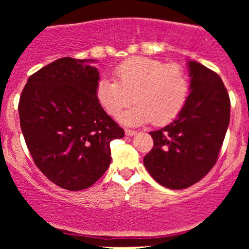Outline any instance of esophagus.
<instances>
[{
	"label": "esophagus",
	"instance_id": "esophagus-1",
	"mask_svg": "<svg viewBox=\"0 0 249 249\" xmlns=\"http://www.w3.org/2000/svg\"><path fill=\"white\" fill-rule=\"evenodd\" d=\"M125 134H126V136H128V137H133V136H136V134H137V131L125 128Z\"/></svg>",
	"mask_w": 249,
	"mask_h": 249
}]
</instances>
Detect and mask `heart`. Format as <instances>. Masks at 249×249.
I'll use <instances>...</instances> for the list:
<instances>
[{
  "label": "heart",
  "mask_w": 249,
  "mask_h": 249,
  "mask_svg": "<svg viewBox=\"0 0 249 249\" xmlns=\"http://www.w3.org/2000/svg\"><path fill=\"white\" fill-rule=\"evenodd\" d=\"M113 75L116 81L103 78L97 83L96 98L112 117L118 116L133 99L136 105L119 117L124 124L151 122L160 126L172 122L186 104L190 81L176 63L165 64L151 57L134 56L117 65Z\"/></svg>",
  "instance_id": "obj_1"
}]
</instances>
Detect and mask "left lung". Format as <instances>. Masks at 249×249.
Listing matches in <instances>:
<instances>
[{"label":"left lung","mask_w":249,"mask_h":249,"mask_svg":"<svg viewBox=\"0 0 249 249\" xmlns=\"http://www.w3.org/2000/svg\"><path fill=\"white\" fill-rule=\"evenodd\" d=\"M191 93L171 124L150 132L152 150L144 157L147 172L171 190L192 186L218 160L230 124L231 101L216 72L188 61Z\"/></svg>","instance_id":"1"}]
</instances>
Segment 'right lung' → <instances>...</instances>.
Listing matches in <instances>:
<instances>
[{
    "mask_svg": "<svg viewBox=\"0 0 249 249\" xmlns=\"http://www.w3.org/2000/svg\"><path fill=\"white\" fill-rule=\"evenodd\" d=\"M93 59L63 57L29 77L18 103L25 144L39 171L57 186H92L111 162L110 142L124 130L96 98Z\"/></svg>",
    "mask_w": 249,
    "mask_h": 249,
    "instance_id": "1",
    "label": "right lung"
}]
</instances>
